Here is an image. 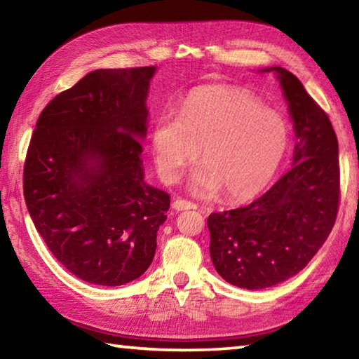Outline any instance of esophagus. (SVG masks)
Wrapping results in <instances>:
<instances>
[{
	"mask_svg": "<svg viewBox=\"0 0 359 359\" xmlns=\"http://www.w3.org/2000/svg\"><path fill=\"white\" fill-rule=\"evenodd\" d=\"M172 209L174 210H188V209H196V204H193L190 201H187V199H182V198H177L175 201L172 203Z\"/></svg>",
	"mask_w": 359,
	"mask_h": 359,
	"instance_id": "obj_1",
	"label": "esophagus"
}]
</instances>
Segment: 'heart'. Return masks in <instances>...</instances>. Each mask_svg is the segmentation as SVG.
Listing matches in <instances>:
<instances>
[{
    "instance_id": "obj_1",
    "label": "heart",
    "mask_w": 359,
    "mask_h": 359,
    "mask_svg": "<svg viewBox=\"0 0 359 359\" xmlns=\"http://www.w3.org/2000/svg\"><path fill=\"white\" fill-rule=\"evenodd\" d=\"M288 147L287 118L253 93L229 85L193 90L179 115L163 114L151 128V150L163 180H179L203 149L205 166L193 175L191 190H222L228 201H244L264 190Z\"/></svg>"
}]
</instances>
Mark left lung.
Here are the masks:
<instances>
[{"label": "left lung", "instance_id": "obj_1", "mask_svg": "<svg viewBox=\"0 0 359 359\" xmlns=\"http://www.w3.org/2000/svg\"><path fill=\"white\" fill-rule=\"evenodd\" d=\"M297 137L293 168L244 208L210 214V258L224 280L261 290L307 266L336 223L339 144L327 114L299 79L274 66Z\"/></svg>", "mask_w": 359, "mask_h": 359}]
</instances>
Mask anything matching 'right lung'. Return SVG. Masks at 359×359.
Masks as SVG:
<instances>
[{
    "label": "right lung",
    "mask_w": 359,
    "mask_h": 359,
    "mask_svg": "<svg viewBox=\"0 0 359 359\" xmlns=\"http://www.w3.org/2000/svg\"><path fill=\"white\" fill-rule=\"evenodd\" d=\"M155 66L96 69L41 112L23 194L41 238L82 280L118 287L141 277L171 198L144 182L145 106Z\"/></svg>",
    "instance_id": "1"
}]
</instances>
